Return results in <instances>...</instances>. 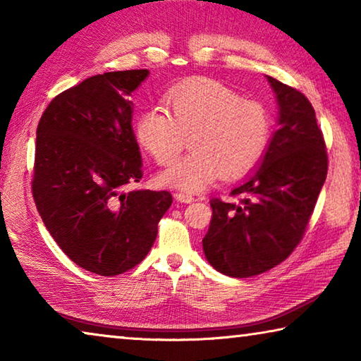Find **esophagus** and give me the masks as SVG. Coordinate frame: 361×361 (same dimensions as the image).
I'll use <instances>...</instances> for the list:
<instances>
[{"label": "esophagus", "mask_w": 361, "mask_h": 361, "mask_svg": "<svg viewBox=\"0 0 361 361\" xmlns=\"http://www.w3.org/2000/svg\"><path fill=\"white\" fill-rule=\"evenodd\" d=\"M175 199L178 200V202H183V204H191V202H194V195L189 194V192H183V191L176 192V194H175Z\"/></svg>", "instance_id": "34e87169"}]
</instances>
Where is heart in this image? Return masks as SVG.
Wrapping results in <instances>:
<instances>
[{"instance_id": "1", "label": "heart", "mask_w": 361, "mask_h": 361, "mask_svg": "<svg viewBox=\"0 0 361 361\" xmlns=\"http://www.w3.org/2000/svg\"><path fill=\"white\" fill-rule=\"evenodd\" d=\"M166 105L138 116L135 137L161 166L172 164L185 148L192 151L159 176L162 185L199 192L219 175L239 176L252 169L271 138V118L256 100L240 99L228 85L195 76L166 94Z\"/></svg>"}]
</instances>
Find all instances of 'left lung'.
I'll list each match as a JSON object with an SVG mask.
<instances>
[{
	"label": "left lung",
	"instance_id": "1",
	"mask_svg": "<svg viewBox=\"0 0 361 361\" xmlns=\"http://www.w3.org/2000/svg\"><path fill=\"white\" fill-rule=\"evenodd\" d=\"M279 105V130L259 169L232 189L234 202L212 199L202 247L224 276L245 279L276 267L301 242L326 180L328 156L310 102L266 76Z\"/></svg>",
	"mask_w": 361,
	"mask_h": 361
}]
</instances>
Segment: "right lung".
<instances>
[{
	"label": "right lung",
	"mask_w": 361,
	"mask_h": 361,
	"mask_svg": "<svg viewBox=\"0 0 361 361\" xmlns=\"http://www.w3.org/2000/svg\"><path fill=\"white\" fill-rule=\"evenodd\" d=\"M148 75L84 79L49 103L36 129L32 191L42 223L73 262L103 277L145 259L172 205L169 191H124L143 176L129 97Z\"/></svg>",
	"instance_id": "1"
}]
</instances>
